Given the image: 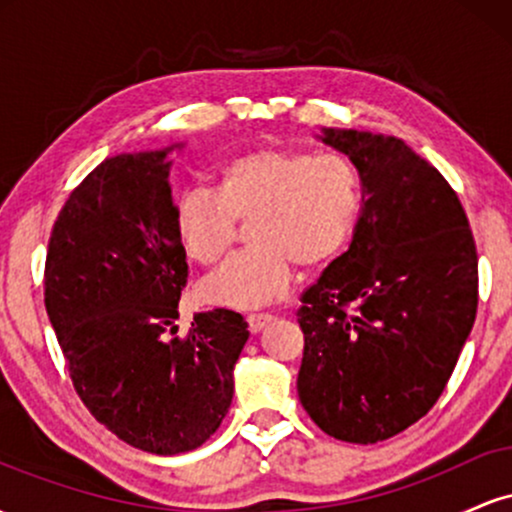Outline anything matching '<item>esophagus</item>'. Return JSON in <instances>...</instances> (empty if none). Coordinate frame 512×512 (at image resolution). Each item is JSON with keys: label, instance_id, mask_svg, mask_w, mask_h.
<instances>
[{"label": "esophagus", "instance_id": "1", "mask_svg": "<svg viewBox=\"0 0 512 512\" xmlns=\"http://www.w3.org/2000/svg\"><path fill=\"white\" fill-rule=\"evenodd\" d=\"M269 322H272V315L269 313H252V315H248V330L260 332L269 325Z\"/></svg>", "mask_w": 512, "mask_h": 512}]
</instances>
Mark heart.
I'll return each mask as SVG.
<instances>
[{
    "instance_id": "obj_1",
    "label": "heart",
    "mask_w": 512,
    "mask_h": 512,
    "mask_svg": "<svg viewBox=\"0 0 512 512\" xmlns=\"http://www.w3.org/2000/svg\"><path fill=\"white\" fill-rule=\"evenodd\" d=\"M361 211V180L337 151L260 149L233 158L216 190L192 187L175 204V231L187 257L216 264L231 250L238 223L250 221V250L199 284V298L255 310L284 296L296 269L332 262L346 248Z\"/></svg>"
}]
</instances>
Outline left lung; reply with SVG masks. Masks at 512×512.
I'll use <instances>...</instances> for the list:
<instances>
[{
	"label": "left lung",
	"mask_w": 512,
	"mask_h": 512,
	"mask_svg": "<svg viewBox=\"0 0 512 512\" xmlns=\"http://www.w3.org/2000/svg\"><path fill=\"white\" fill-rule=\"evenodd\" d=\"M361 178L349 250L301 296L298 397L327 436L387 440L428 414L477 317V245L460 199L402 139L322 129Z\"/></svg>",
	"instance_id": "left-lung-1"
}]
</instances>
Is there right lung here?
Returning <instances> with one entry per match:
<instances>
[{"label":"right lung","instance_id":"right-lung-1","mask_svg":"<svg viewBox=\"0 0 512 512\" xmlns=\"http://www.w3.org/2000/svg\"><path fill=\"white\" fill-rule=\"evenodd\" d=\"M105 158L52 226L45 308L76 395L132 448L178 455L207 443L233 399L248 322L197 313L178 337L187 260L170 195L168 154Z\"/></svg>","mask_w":512,"mask_h":512}]
</instances>
